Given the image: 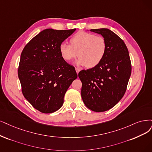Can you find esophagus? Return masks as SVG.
I'll use <instances>...</instances> for the list:
<instances>
[{
    "instance_id": "obj_1",
    "label": "esophagus",
    "mask_w": 152,
    "mask_h": 152,
    "mask_svg": "<svg viewBox=\"0 0 152 152\" xmlns=\"http://www.w3.org/2000/svg\"><path fill=\"white\" fill-rule=\"evenodd\" d=\"M75 69H76V71L77 72V74H78V73H79V72L80 71V69H79V68H75Z\"/></svg>"
}]
</instances>
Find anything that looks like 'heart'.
Instances as JSON below:
<instances>
[{
    "instance_id": "obj_1",
    "label": "heart",
    "mask_w": 152,
    "mask_h": 152,
    "mask_svg": "<svg viewBox=\"0 0 152 152\" xmlns=\"http://www.w3.org/2000/svg\"><path fill=\"white\" fill-rule=\"evenodd\" d=\"M71 45L62 42L59 46V52L62 58L67 62L78 59L77 66H86L88 68H93L102 62L106 51L105 39L93 34L80 32L70 40Z\"/></svg>"
}]
</instances>
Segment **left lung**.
Listing matches in <instances>:
<instances>
[{
    "instance_id": "8db88e82",
    "label": "left lung",
    "mask_w": 152,
    "mask_h": 152,
    "mask_svg": "<svg viewBox=\"0 0 152 152\" xmlns=\"http://www.w3.org/2000/svg\"><path fill=\"white\" fill-rule=\"evenodd\" d=\"M89 31L103 36L106 51L99 65L78 74L81 97L89 109L103 112L113 108L124 96L131 76V61L125 42L113 31L106 28Z\"/></svg>"
}]
</instances>
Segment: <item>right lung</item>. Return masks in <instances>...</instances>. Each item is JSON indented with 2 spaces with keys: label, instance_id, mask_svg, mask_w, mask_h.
I'll return each mask as SVG.
<instances>
[{
  "label": "right lung",
  "instance_id": "obj_1",
  "mask_svg": "<svg viewBox=\"0 0 152 152\" xmlns=\"http://www.w3.org/2000/svg\"><path fill=\"white\" fill-rule=\"evenodd\" d=\"M75 31L44 29L21 53L18 76L22 93L42 113H53L61 108L66 91L77 77L75 67L59 52L60 44Z\"/></svg>",
  "mask_w": 152,
  "mask_h": 152
}]
</instances>
